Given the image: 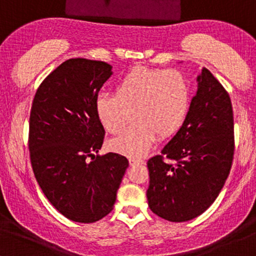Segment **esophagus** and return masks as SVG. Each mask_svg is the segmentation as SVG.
<instances>
[{
	"mask_svg": "<svg viewBox=\"0 0 256 256\" xmlns=\"http://www.w3.org/2000/svg\"><path fill=\"white\" fill-rule=\"evenodd\" d=\"M128 161H129V164H130V166H133V164H144V160H142V158H133V156H130V158H128Z\"/></svg>",
	"mask_w": 256,
	"mask_h": 256,
	"instance_id": "esophagus-1",
	"label": "esophagus"
}]
</instances>
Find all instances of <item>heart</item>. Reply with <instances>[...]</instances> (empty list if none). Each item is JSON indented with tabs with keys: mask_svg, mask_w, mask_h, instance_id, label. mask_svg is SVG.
<instances>
[{
	"mask_svg": "<svg viewBox=\"0 0 256 256\" xmlns=\"http://www.w3.org/2000/svg\"><path fill=\"white\" fill-rule=\"evenodd\" d=\"M190 86L174 70L136 67L120 79L114 92L96 98V114L110 134H120L132 118L130 128L110 142L114 151L140 156L150 149L156 136H172L189 110Z\"/></svg>",
	"mask_w": 256,
	"mask_h": 256,
	"instance_id": "obj_1",
	"label": "heart"
}]
</instances>
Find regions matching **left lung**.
Returning <instances> with one entry per match:
<instances>
[{
  "instance_id": "1",
  "label": "left lung",
  "mask_w": 256,
  "mask_h": 256,
  "mask_svg": "<svg viewBox=\"0 0 256 256\" xmlns=\"http://www.w3.org/2000/svg\"><path fill=\"white\" fill-rule=\"evenodd\" d=\"M196 80V95L182 127L161 155L148 161V204L171 222L189 221L208 210L224 188L234 154L230 95L206 68Z\"/></svg>"
}]
</instances>
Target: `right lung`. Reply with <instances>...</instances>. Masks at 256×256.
Here are the masks:
<instances>
[{
  "instance_id": "add662e5",
  "label": "right lung",
  "mask_w": 256,
  "mask_h": 256,
  "mask_svg": "<svg viewBox=\"0 0 256 256\" xmlns=\"http://www.w3.org/2000/svg\"><path fill=\"white\" fill-rule=\"evenodd\" d=\"M111 70L102 61L67 60L44 79L30 111L35 178L52 206L80 224L111 212L128 167L120 154L95 155L105 138L95 102Z\"/></svg>"
}]
</instances>
